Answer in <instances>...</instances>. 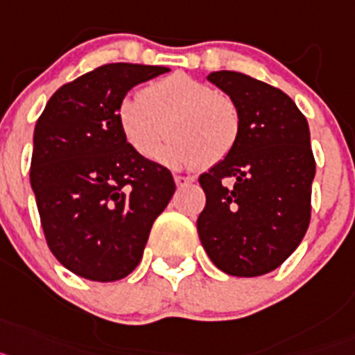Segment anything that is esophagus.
Returning <instances> with one entry per match:
<instances>
[{
  "label": "esophagus",
  "mask_w": 355,
  "mask_h": 355,
  "mask_svg": "<svg viewBox=\"0 0 355 355\" xmlns=\"http://www.w3.org/2000/svg\"><path fill=\"white\" fill-rule=\"evenodd\" d=\"M195 182V178L193 177H182V175H175V184H177V187H186L189 186V184H193Z\"/></svg>",
  "instance_id": "obj_1"
}]
</instances>
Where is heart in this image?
<instances>
[{"instance_id": "obj_1", "label": "heart", "mask_w": 355, "mask_h": 355, "mask_svg": "<svg viewBox=\"0 0 355 355\" xmlns=\"http://www.w3.org/2000/svg\"><path fill=\"white\" fill-rule=\"evenodd\" d=\"M118 125L137 155L152 159L166 137L160 160L173 166H214L232 153L241 135V110L205 82L175 73L148 84L139 100L118 107Z\"/></svg>"}]
</instances>
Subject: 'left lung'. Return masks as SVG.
I'll return each mask as SVG.
<instances>
[{
  "label": "left lung",
  "mask_w": 355,
  "mask_h": 355,
  "mask_svg": "<svg viewBox=\"0 0 355 355\" xmlns=\"http://www.w3.org/2000/svg\"><path fill=\"white\" fill-rule=\"evenodd\" d=\"M209 82L241 110V135L229 157L200 175L205 207L196 227L212 263L234 277L270 273L297 250L311 220L316 173L309 125L295 101L236 71ZM229 178L232 184H221Z\"/></svg>",
  "instance_id": "1"
}]
</instances>
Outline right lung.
Instances as JSON below:
<instances>
[{
	"label": "right lung",
	"instance_id": "right-lung-1",
	"mask_svg": "<svg viewBox=\"0 0 355 355\" xmlns=\"http://www.w3.org/2000/svg\"><path fill=\"white\" fill-rule=\"evenodd\" d=\"M168 71L105 64L62 85L37 119L30 184L49 250L75 275L132 273L173 196L169 169L137 155L118 125L126 92Z\"/></svg>",
	"mask_w": 355,
	"mask_h": 355
}]
</instances>
